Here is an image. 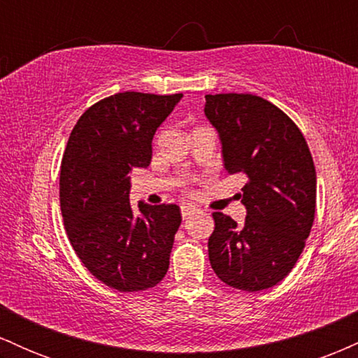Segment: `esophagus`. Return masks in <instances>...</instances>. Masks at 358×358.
Instances as JSON below:
<instances>
[{"instance_id":"obj_1","label":"esophagus","mask_w":358,"mask_h":358,"mask_svg":"<svg viewBox=\"0 0 358 358\" xmlns=\"http://www.w3.org/2000/svg\"><path fill=\"white\" fill-rule=\"evenodd\" d=\"M199 210L200 208H196L195 205H190V203H183L182 207H180V212H182L183 219H188V217L193 215V213H196Z\"/></svg>"}]
</instances>
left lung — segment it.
Wrapping results in <instances>:
<instances>
[{"mask_svg": "<svg viewBox=\"0 0 358 358\" xmlns=\"http://www.w3.org/2000/svg\"><path fill=\"white\" fill-rule=\"evenodd\" d=\"M205 116L219 131L225 170L242 173L237 225L213 212L208 259L225 285L262 291L282 281L305 249L316 210V171L299 127L281 109L252 94H208Z\"/></svg>", "mask_w": 358, "mask_h": 358, "instance_id": "obj_1", "label": "left lung"}]
</instances>
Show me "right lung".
<instances>
[{
	"mask_svg": "<svg viewBox=\"0 0 358 358\" xmlns=\"http://www.w3.org/2000/svg\"><path fill=\"white\" fill-rule=\"evenodd\" d=\"M183 94L119 92L85 110L60 165V210L77 257L94 278L121 293L165 278L182 224L173 203H129V175L151 162V141Z\"/></svg>",
	"mask_w": 358,
	"mask_h": 358,
	"instance_id": "obj_1",
	"label": "right lung"
}]
</instances>
